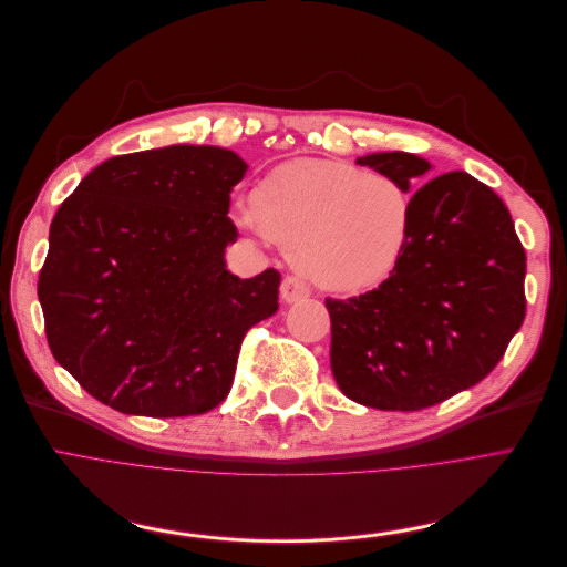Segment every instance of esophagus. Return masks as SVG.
I'll use <instances>...</instances> for the list:
<instances>
[{"mask_svg":"<svg viewBox=\"0 0 567 567\" xmlns=\"http://www.w3.org/2000/svg\"><path fill=\"white\" fill-rule=\"evenodd\" d=\"M281 300L286 305H292V302H300L305 298H309V288L298 279V277H286L281 281Z\"/></svg>","mask_w":567,"mask_h":567,"instance_id":"obj_1","label":"esophagus"}]
</instances>
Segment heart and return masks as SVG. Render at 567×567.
Wrapping results in <instances>:
<instances>
[{
	"instance_id": "heart-1",
	"label": "heart",
	"mask_w": 567,
	"mask_h": 567,
	"mask_svg": "<svg viewBox=\"0 0 567 567\" xmlns=\"http://www.w3.org/2000/svg\"><path fill=\"white\" fill-rule=\"evenodd\" d=\"M237 212L313 286L339 295L385 281L413 228V198L396 179L328 158L275 168Z\"/></svg>"
}]
</instances>
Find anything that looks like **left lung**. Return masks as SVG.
<instances>
[{
	"instance_id": "left-lung-1",
	"label": "left lung",
	"mask_w": 567,
	"mask_h": 567,
	"mask_svg": "<svg viewBox=\"0 0 567 567\" xmlns=\"http://www.w3.org/2000/svg\"><path fill=\"white\" fill-rule=\"evenodd\" d=\"M358 164L406 192L429 171L406 152ZM524 277V247L492 188L464 171L429 179L413 194L411 237L390 277L358 298L326 300L337 385L379 411H420L473 388L522 328Z\"/></svg>"
}]
</instances>
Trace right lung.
<instances>
[{"instance_id": "obj_1", "label": "right lung", "mask_w": 567, "mask_h": 567, "mask_svg": "<svg viewBox=\"0 0 567 567\" xmlns=\"http://www.w3.org/2000/svg\"><path fill=\"white\" fill-rule=\"evenodd\" d=\"M247 164L209 145L103 161L60 205L39 275L45 339L80 388L126 415H200L228 396L239 346L277 313L281 275L226 269Z\"/></svg>"}]
</instances>
